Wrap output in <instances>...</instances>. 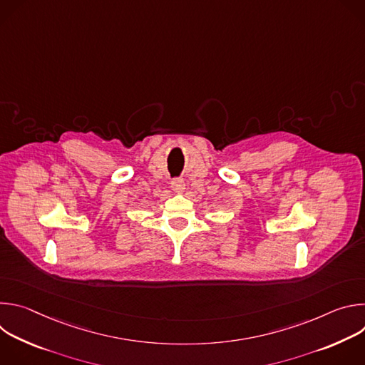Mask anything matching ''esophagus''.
I'll return each instance as SVG.
<instances>
[{
	"label": "esophagus",
	"mask_w": 365,
	"mask_h": 365,
	"mask_svg": "<svg viewBox=\"0 0 365 365\" xmlns=\"http://www.w3.org/2000/svg\"><path fill=\"white\" fill-rule=\"evenodd\" d=\"M172 190L176 192V193H182L185 190V182L183 179H173L172 180Z\"/></svg>",
	"instance_id": "obj_1"
}]
</instances>
